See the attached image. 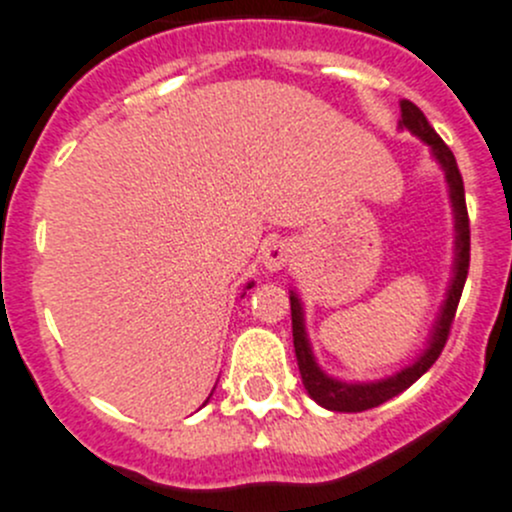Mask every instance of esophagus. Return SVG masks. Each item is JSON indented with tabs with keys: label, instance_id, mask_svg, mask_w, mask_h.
<instances>
[{
	"label": "esophagus",
	"instance_id": "obj_1",
	"mask_svg": "<svg viewBox=\"0 0 512 512\" xmlns=\"http://www.w3.org/2000/svg\"><path fill=\"white\" fill-rule=\"evenodd\" d=\"M289 260H292V242L287 240L272 242V245H267L265 252H262V265H265L267 272L285 270Z\"/></svg>",
	"mask_w": 512,
	"mask_h": 512
}]
</instances>
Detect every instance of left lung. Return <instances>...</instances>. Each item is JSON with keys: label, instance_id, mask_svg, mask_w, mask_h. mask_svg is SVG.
Listing matches in <instances>:
<instances>
[{"label": "left lung", "instance_id": "left-lung-1", "mask_svg": "<svg viewBox=\"0 0 512 512\" xmlns=\"http://www.w3.org/2000/svg\"><path fill=\"white\" fill-rule=\"evenodd\" d=\"M401 131L414 133L421 138L436 163L441 165L443 175H446L448 198H451L453 208V230H456V242H453V267H451V282H448L446 299L441 304L436 322H433L431 334H428L426 349L411 361L409 366L399 369L396 374L384 376L376 381H344L329 376L322 366L317 364L312 352V344L307 337V324H304V307L299 294L289 292V307H292V337H294V354H297L299 374H302V384L307 394L317 401L319 406L329 411H344V414H359V411L374 409L384 401L394 399L401 391L409 389L414 381L421 379L436 359L441 356L446 347L448 332H451L453 317H456V307L461 302L463 285L468 277V262H471V227H468V210H466V190H463L461 170H458L456 158H453L451 148L438 138L431 123L421 113V108L411 101H401Z\"/></svg>", "mask_w": 512, "mask_h": 512}]
</instances>
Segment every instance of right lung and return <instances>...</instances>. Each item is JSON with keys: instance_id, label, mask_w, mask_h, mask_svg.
Instances as JSON below:
<instances>
[{"instance_id": "add662e5", "label": "right lung", "mask_w": 512, "mask_h": 512, "mask_svg": "<svg viewBox=\"0 0 512 512\" xmlns=\"http://www.w3.org/2000/svg\"><path fill=\"white\" fill-rule=\"evenodd\" d=\"M250 287H255V282H247V289H250ZM210 396H213V394H210ZM210 396H208V399H210ZM205 404H208V401H205Z\"/></svg>"}]
</instances>
